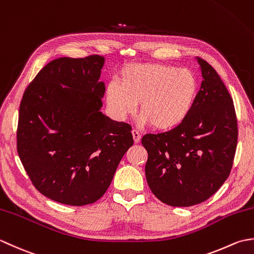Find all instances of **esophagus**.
Here are the masks:
<instances>
[{
    "label": "esophagus",
    "instance_id": "34e87169",
    "mask_svg": "<svg viewBox=\"0 0 254 254\" xmlns=\"http://www.w3.org/2000/svg\"><path fill=\"white\" fill-rule=\"evenodd\" d=\"M132 135H133L134 143H138L141 141V134H139L137 130H132Z\"/></svg>",
    "mask_w": 254,
    "mask_h": 254
}]
</instances>
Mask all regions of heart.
<instances>
[{"label": "heart", "instance_id": "1", "mask_svg": "<svg viewBox=\"0 0 254 254\" xmlns=\"http://www.w3.org/2000/svg\"><path fill=\"white\" fill-rule=\"evenodd\" d=\"M197 93V79L190 69L160 63L132 64L124 67L120 83L106 89L107 102L120 119L133 115L139 102L144 124L159 131L170 130L186 120Z\"/></svg>", "mask_w": 254, "mask_h": 254}]
</instances>
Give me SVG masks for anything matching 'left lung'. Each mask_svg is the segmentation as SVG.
Returning <instances> with one entry per match:
<instances>
[{
    "instance_id": "obj_1",
    "label": "left lung",
    "mask_w": 254,
    "mask_h": 254,
    "mask_svg": "<svg viewBox=\"0 0 254 254\" xmlns=\"http://www.w3.org/2000/svg\"><path fill=\"white\" fill-rule=\"evenodd\" d=\"M203 80L191 112L179 126L145 134V175L154 195L170 206L199 204L229 177L238 141L233 98L215 68L197 57Z\"/></svg>"
}]
</instances>
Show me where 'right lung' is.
<instances>
[{
  "instance_id": "1",
  "label": "right lung",
  "mask_w": 254,
  "mask_h": 254,
  "mask_svg": "<svg viewBox=\"0 0 254 254\" xmlns=\"http://www.w3.org/2000/svg\"><path fill=\"white\" fill-rule=\"evenodd\" d=\"M104 61L97 55L56 59L40 69L20 101V161L37 190L59 203L98 201L133 145L130 124L100 111Z\"/></svg>"
}]
</instances>
